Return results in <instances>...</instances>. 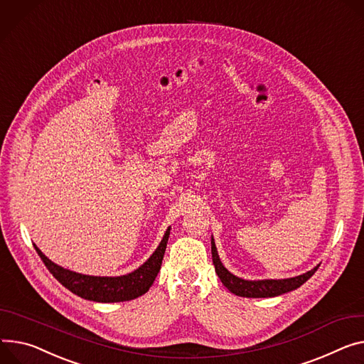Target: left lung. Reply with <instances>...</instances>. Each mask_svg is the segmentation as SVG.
Instances as JSON below:
<instances>
[{"label":"left lung","mask_w":364,"mask_h":364,"mask_svg":"<svg viewBox=\"0 0 364 364\" xmlns=\"http://www.w3.org/2000/svg\"><path fill=\"white\" fill-rule=\"evenodd\" d=\"M211 254H213V264L215 267V272L221 283L225 284L230 293L240 296V297H275L279 294L289 293L291 290H296L301 284H304L318 269L319 265H316L314 269L307 271L301 275L293 277V278H284V279H243L236 275H233L229 269L225 268L221 264L217 247L214 243V239L211 237Z\"/></svg>","instance_id":"8db88e82"}]
</instances>
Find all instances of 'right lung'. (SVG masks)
Segmentation results:
<instances>
[{"label": "right lung", "instance_id": "1", "mask_svg": "<svg viewBox=\"0 0 364 364\" xmlns=\"http://www.w3.org/2000/svg\"><path fill=\"white\" fill-rule=\"evenodd\" d=\"M169 235L171 228H167L153 255L135 271L119 277H95L65 269L48 259L36 245L33 246L49 272L65 289L86 300H93L99 303H115L136 299L149 291L160 271Z\"/></svg>", "mask_w": 364, "mask_h": 364}]
</instances>
